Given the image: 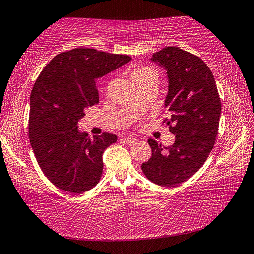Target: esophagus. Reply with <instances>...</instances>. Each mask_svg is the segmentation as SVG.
Returning <instances> with one entry per match:
<instances>
[{
  "label": "esophagus",
  "instance_id": "obj_1",
  "mask_svg": "<svg viewBox=\"0 0 254 254\" xmlns=\"http://www.w3.org/2000/svg\"><path fill=\"white\" fill-rule=\"evenodd\" d=\"M122 140L127 144H134L136 142V139H134V137H131V136H123Z\"/></svg>",
  "mask_w": 254,
  "mask_h": 254
}]
</instances>
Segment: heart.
<instances>
[{
	"label": "heart",
	"mask_w": 254,
	"mask_h": 254,
	"mask_svg": "<svg viewBox=\"0 0 254 254\" xmlns=\"http://www.w3.org/2000/svg\"><path fill=\"white\" fill-rule=\"evenodd\" d=\"M148 76H153L151 70L148 69V68H137V69H134L131 72L130 77H131L132 83L134 84V83H136V81L143 79Z\"/></svg>",
	"instance_id": "1"
}]
</instances>
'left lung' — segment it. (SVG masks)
<instances>
[{
	"mask_svg": "<svg viewBox=\"0 0 254 254\" xmlns=\"http://www.w3.org/2000/svg\"><path fill=\"white\" fill-rule=\"evenodd\" d=\"M151 60L165 68L168 77L166 124L175 142L163 148L149 139L152 154L141 168L152 183L171 187L195 175L208 158L222 105L212 71L199 57L178 47H166Z\"/></svg>",
	"mask_w": 254,
	"mask_h": 254,
	"instance_id": "left-lung-1",
	"label": "left lung"
}]
</instances>
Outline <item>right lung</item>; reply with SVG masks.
Segmentation results:
<instances>
[{
  "mask_svg": "<svg viewBox=\"0 0 254 254\" xmlns=\"http://www.w3.org/2000/svg\"><path fill=\"white\" fill-rule=\"evenodd\" d=\"M127 55L76 48L58 54L38 77L30 95L29 136L41 170L55 186L80 194L103 173V152L118 137L88 136L78 128L85 109L98 103L96 80L126 65Z\"/></svg>",
  "mask_w": 254,
  "mask_h": 254,
  "instance_id": "obj_1",
  "label": "right lung"
}]
</instances>
